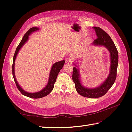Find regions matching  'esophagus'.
<instances>
[{"label": "esophagus", "mask_w": 132, "mask_h": 132, "mask_svg": "<svg viewBox=\"0 0 132 132\" xmlns=\"http://www.w3.org/2000/svg\"><path fill=\"white\" fill-rule=\"evenodd\" d=\"M71 62V59L70 58H67L65 59V63L67 64H70Z\"/></svg>", "instance_id": "1"}]
</instances>
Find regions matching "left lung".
<instances>
[{"instance_id": "8db88e82", "label": "left lung", "mask_w": 132, "mask_h": 132, "mask_svg": "<svg viewBox=\"0 0 132 132\" xmlns=\"http://www.w3.org/2000/svg\"><path fill=\"white\" fill-rule=\"evenodd\" d=\"M93 28L97 36V38L94 41L93 45L104 46L110 53L111 66L109 75L101 85L93 89L86 88L81 84L79 69L77 67L73 68L72 78L75 83L76 90L79 94L86 97L98 98L105 95L116 80L118 63V53L117 48L110 36L99 27H93Z\"/></svg>"}]
</instances>
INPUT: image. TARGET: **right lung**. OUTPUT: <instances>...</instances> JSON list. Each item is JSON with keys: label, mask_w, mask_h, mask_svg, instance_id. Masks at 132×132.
<instances>
[{"label": "right lung", "mask_w": 132, "mask_h": 132, "mask_svg": "<svg viewBox=\"0 0 132 132\" xmlns=\"http://www.w3.org/2000/svg\"><path fill=\"white\" fill-rule=\"evenodd\" d=\"M39 30V29L37 27H32L27 31V32L24 35V36H23L22 40L21 41L20 43H19V45L17 47L16 49L14 55V58H13V76L15 82L16 84V85L18 90L22 95L32 98H42L43 97L46 96L48 95L50 93H51V92L53 89L54 83L55 82V81H56L58 74L59 73L60 70L62 69L65 63V61H64L63 60L62 61H59V62L55 63L54 64H53L52 67V68L51 69L48 81L47 84L46 86V87H44V88L41 91L36 92V93H27V92L23 90L20 87V86L19 85L16 79L15 72H14L15 59L16 58V56L19 53V50L21 49V48L23 46V45L28 41V39H29V36L33 32Z\"/></svg>", "instance_id": "add662e5"}]
</instances>
